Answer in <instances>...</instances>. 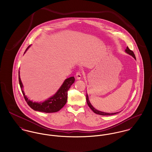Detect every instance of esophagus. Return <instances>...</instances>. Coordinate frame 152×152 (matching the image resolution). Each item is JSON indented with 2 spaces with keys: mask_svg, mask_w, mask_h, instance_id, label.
I'll list each match as a JSON object with an SVG mask.
<instances>
[{
  "mask_svg": "<svg viewBox=\"0 0 152 152\" xmlns=\"http://www.w3.org/2000/svg\"><path fill=\"white\" fill-rule=\"evenodd\" d=\"M75 77H76L77 80H80V79L81 78L82 74H81V73L80 72H77L76 73V75H75Z\"/></svg>",
  "mask_w": 152,
  "mask_h": 152,
  "instance_id": "esophagus-1",
  "label": "esophagus"
}]
</instances>
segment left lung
Here are the masks:
<instances>
[{
  "instance_id": "1",
  "label": "left lung",
  "mask_w": 152,
  "mask_h": 152,
  "mask_svg": "<svg viewBox=\"0 0 152 152\" xmlns=\"http://www.w3.org/2000/svg\"><path fill=\"white\" fill-rule=\"evenodd\" d=\"M125 52L126 53H128V54H129L130 56H132L134 59H136V57H135V55L134 54V53L130 50V49L128 47H126V48L125 49ZM86 99H87V102L88 107L91 109V110L94 112L96 114H98V115H103V116H105V115H115V114H116L119 112H115V113H107V112H101V111H99L97 109L95 108L91 104V102H89V98H88V94H87V98H86Z\"/></svg>"
}]
</instances>
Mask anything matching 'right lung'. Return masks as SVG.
<instances>
[{
	"label": "right lung",
	"instance_id": "right-lung-1",
	"mask_svg": "<svg viewBox=\"0 0 152 152\" xmlns=\"http://www.w3.org/2000/svg\"><path fill=\"white\" fill-rule=\"evenodd\" d=\"M30 47V45H29L27 48V49L24 51V53L26 52V51L28 50V48ZM19 84H20L24 98L26 102L31 108L33 109L34 110H37L39 112H43L45 113H53V112H56L59 111L65 105L67 101V95H68L67 92L69 88L71 86V85L74 83L75 78L74 77H71L68 78H66L64 81L62 86L57 91V92L53 96L48 98L45 101L40 102H33L32 101H30L25 95V94L23 89V86L22 84V81L20 78L19 71Z\"/></svg>",
	"mask_w": 152,
	"mask_h": 152
}]
</instances>
